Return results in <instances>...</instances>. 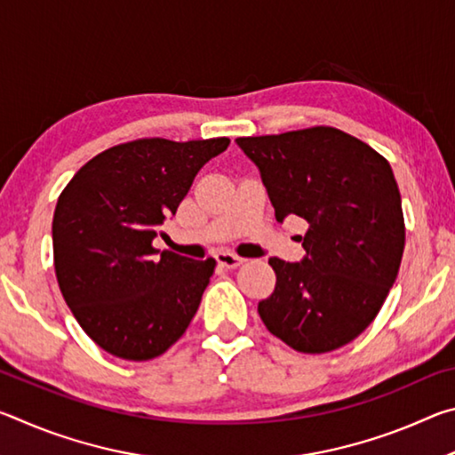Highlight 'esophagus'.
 Instances as JSON below:
<instances>
[{
  "mask_svg": "<svg viewBox=\"0 0 455 455\" xmlns=\"http://www.w3.org/2000/svg\"><path fill=\"white\" fill-rule=\"evenodd\" d=\"M217 263L220 267H225V268H236V267H241L244 263V259L233 255V252L222 251V252H219V255H217Z\"/></svg>",
  "mask_w": 455,
  "mask_h": 455,
  "instance_id": "34e87169",
  "label": "esophagus"
}]
</instances>
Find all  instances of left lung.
I'll return each instance as SVG.
<instances>
[{
  "instance_id": "8db88e82",
  "label": "left lung",
  "mask_w": 455,
  "mask_h": 455,
  "mask_svg": "<svg viewBox=\"0 0 455 455\" xmlns=\"http://www.w3.org/2000/svg\"><path fill=\"white\" fill-rule=\"evenodd\" d=\"M236 144L259 168L275 219L309 222L301 263L268 259L276 284L259 303L260 319L295 351L343 347L371 325L402 265L394 171L371 146L329 126Z\"/></svg>"
}]
</instances>
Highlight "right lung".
I'll return each mask as SVG.
<instances>
[{
    "instance_id": "1",
    "label": "right lung",
    "mask_w": 455,
    "mask_h": 455,
    "mask_svg": "<svg viewBox=\"0 0 455 455\" xmlns=\"http://www.w3.org/2000/svg\"><path fill=\"white\" fill-rule=\"evenodd\" d=\"M228 138H164L112 146L84 164L53 212V267L61 295L92 341L146 361L182 337L217 260H192L152 241Z\"/></svg>"
}]
</instances>
